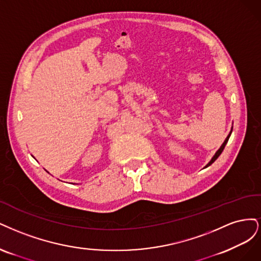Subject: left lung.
I'll return each instance as SVG.
<instances>
[{"label": "left lung", "instance_id": "1", "mask_svg": "<svg viewBox=\"0 0 261 261\" xmlns=\"http://www.w3.org/2000/svg\"><path fill=\"white\" fill-rule=\"evenodd\" d=\"M232 129H233V128H232ZM232 129H231V131H230V133H229V136H228V137H226V139H225V140H224V142L222 143V145L220 146V148L217 150V152H216V154L214 155V157H213L212 159H210V162H209V163H208V164H207V165L205 166V168H207L208 166H210V165H212V164H213V163H214V162L216 161V159H217L218 157H219V156H220V154L222 153V150H223V148H224L225 144H226V143H228V141H229V138H230V136H231V133H232Z\"/></svg>", "mask_w": 261, "mask_h": 261}]
</instances>
